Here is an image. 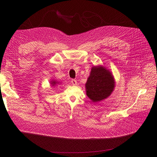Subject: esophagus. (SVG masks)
I'll return each instance as SVG.
<instances>
[{
	"label": "esophagus",
	"mask_w": 157,
	"mask_h": 157,
	"mask_svg": "<svg viewBox=\"0 0 157 157\" xmlns=\"http://www.w3.org/2000/svg\"><path fill=\"white\" fill-rule=\"evenodd\" d=\"M71 83L73 85H77V81L76 79H72L71 80Z\"/></svg>",
	"instance_id": "esophagus-1"
}]
</instances>
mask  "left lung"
<instances>
[{
  "label": "left lung",
  "instance_id": "1",
  "mask_svg": "<svg viewBox=\"0 0 157 157\" xmlns=\"http://www.w3.org/2000/svg\"><path fill=\"white\" fill-rule=\"evenodd\" d=\"M115 86L111 72L101 65L94 66L85 84L86 95L94 102L108 98Z\"/></svg>",
  "mask_w": 157,
  "mask_h": 157
}]
</instances>
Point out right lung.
<instances>
[{
	"instance_id": "obj_1",
	"label": "right lung",
	"mask_w": 157,
	"mask_h": 157,
	"mask_svg": "<svg viewBox=\"0 0 157 157\" xmlns=\"http://www.w3.org/2000/svg\"><path fill=\"white\" fill-rule=\"evenodd\" d=\"M58 83H59V82H57V81H55V80H53V81H51V84L52 85V86L56 85L58 84Z\"/></svg>"
}]
</instances>
